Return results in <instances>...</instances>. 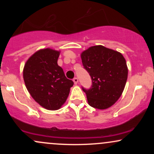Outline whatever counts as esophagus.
Segmentation results:
<instances>
[{
  "mask_svg": "<svg viewBox=\"0 0 154 154\" xmlns=\"http://www.w3.org/2000/svg\"><path fill=\"white\" fill-rule=\"evenodd\" d=\"M73 81L74 83H75V85H77V82H78V78H77V77H75V78L73 79Z\"/></svg>",
  "mask_w": 154,
  "mask_h": 154,
  "instance_id": "1",
  "label": "esophagus"
}]
</instances>
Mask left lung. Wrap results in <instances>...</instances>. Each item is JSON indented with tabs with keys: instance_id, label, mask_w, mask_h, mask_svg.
Listing matches in <instances>:
<instances>
[{
	"instance_id": "8db88e82",
	"label": "left lung",
	"mask_w": 154,
	"mask_h": 154,
	"mask_svg": "<svg viewBox=\"0 0 154 154\" xmlns=\"http://www.w3.org/2000/svg\"><path fill=\"white\" fill-rule=\"evenodd\" d=\"M81 59L92 80L89 89L82 87L89 105L98 109L111 106L121 96L128 79L124 56L117 51L96 45L83 51Z\"/></svg>"
}]
</instances>
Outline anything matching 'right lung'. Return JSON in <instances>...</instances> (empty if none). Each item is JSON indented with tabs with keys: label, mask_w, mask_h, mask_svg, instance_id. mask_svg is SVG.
<instances>
[{
	"label": "right lung",
	"mask_w": 154,
	"mask_h": 154,
	"mask_svg": "<svg viewBox=\"0 0 154 154\" xmlns=\"http://www.w3.org/2000/svg\"><path fill=\"white\" fill-rule=\"evenodd\" d=\"M60 53L50 48L35 53L24 65L23 77L33 98L48 110H57L66 101L74 85L57 63Z\"/></svg>",
	"instance_id": "1"
}]
</instances>
